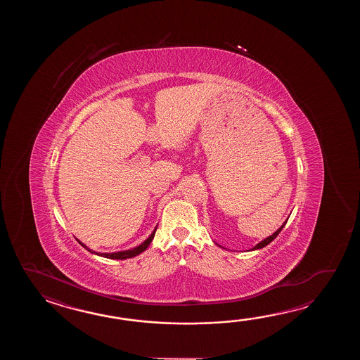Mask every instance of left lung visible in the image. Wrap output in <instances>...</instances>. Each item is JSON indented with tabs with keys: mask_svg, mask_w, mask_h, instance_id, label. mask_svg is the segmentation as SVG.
Returning <instances> with one entry per match:
<instances>
[{
	"mask_svg": "<svg viewBox=\"0 0 360 360\" xmlns=\"http://www.w3.org/2000/svg\"><path fill=\"white\" fill-rule=\"evenodd\" d=\"M287 222V221H285ZM285 222H284L283 225L279 228V229L276 230V233L273 234V236H270V237L266 238V239H264L262 242H260L259 245H255L253 247L252 250H259V248H262V247H265V245H268L270 242H273L274 239H276V237H278V234L282 231V229L284 228V225H285Z\"/></svg>",
	"mask_w": 360,
	"mask_h": 360,
	"instance_id": "1",
	"label": "left lung"
}]
</instances>
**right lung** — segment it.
Instances as JSON below:
<instances>
[{
	"instance_id": "1",
	"label": "right lung",
	"mask_w": 360,
	"mask_h": 360,
	"mask_svg": "<svg viewBox=\"0 0 360 360\" xmlns=\"http://www.w3.org/2000/svg\"><path fill=\"white\" fill-rule=\"evenodd\" d=\"M155 230L157 228L154 229L153 233L150 234V237L146 239V242H143L141 245H138V247H135V248H132V250H129V251H122V252H113V253H98L95 252V251H92L90 248H87L86 245L82 243V242H79L78 240V243L84 247L87 251H90V252L95 253V255H99V256H103V257H107V259H113V260H126V259H130V257H134V256H138L139 253L144 252L146 248H148V245H150V242L153 240L154 234H155Z\"/></svg>"
}]
</instances>
